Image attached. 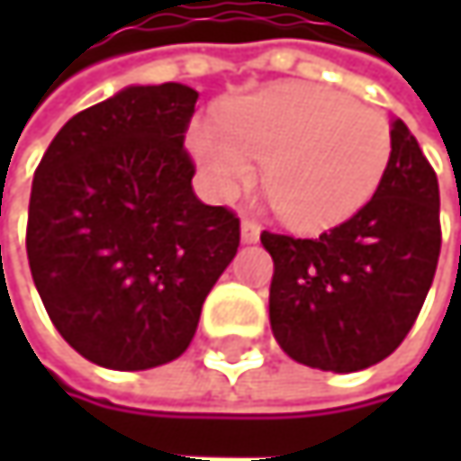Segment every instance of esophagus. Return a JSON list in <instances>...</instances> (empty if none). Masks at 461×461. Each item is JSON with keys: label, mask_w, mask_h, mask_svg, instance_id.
<instances>
[{"label": "esophagus", "mask_w": 461, "mask_h": 461, "mask_svg": "<svg viewBox=\"0 0 461 461\" xmlns=\"http://www.w3.org/2000/svg\"><path fill=\"white\" fill-rule=\"evenodd\" d=\"M261 234V227L253 219H242V242H256Z\"/></svg>", "instance_id": "esophagus-1"}]
</instances>
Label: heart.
I'll return each instance as SVG.
<instances>
[{
    "label": "heart",
    "instance_id": "b5f03b06",
    "mask_svg": "<svg viewBox=\"0 0 461 461\" xmlns=\"http://www.w3.org/2000/svg\"><path fill=\"white\" fill-rule=\"evenodd\" d=\"M192 149L219 192L234 194L267 165L272 208L299 230H321L360 211L384 178L393 131L379 109L322 87H275L234 104L224 131L192 128Z\"/></svg>",
    "mask_w": 461,
    "mask_h": 461
}]
</instances>
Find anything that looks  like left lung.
Here are the masks:
<instances>
[{
    "label": "left lung",
    "instance_id": "left-lung-1",
    "mask_svg": "<svg viewBox=\"0 0 461 461\" xmlns=\"http://www.w3.org/2000/svg\"><path fill=\"white\" fill-rule=\"evenodd\" d=\"M374 197L321 237L261 231L275 261L269 322L288 357L363 371L393 355L416 322L440 256L438 176L403 120Z\"/></svg>",
    "mask_w": 461,
    "mask_h": 461
}]
</instances>
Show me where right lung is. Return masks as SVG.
I'll return each mask as SVG.
<instances>
[{
    "instance_id": "add662e5",
    "label": "right lung",
    "mask_w": 461,
    "mask_h": 461,
    "mask_svg": "<svg viewBox=\"0 0 461 461\" xmlns=\"http://www.w3.org/2000/svg\"><path fill=\"white\" fill-rule=\"evenodd\" d=\"M197 90L136 85L74 114L37 165L26 253L58 333L90 363L143 371L192 341L240 219L192 189Z\"/></svg>"
}]
</instances>
